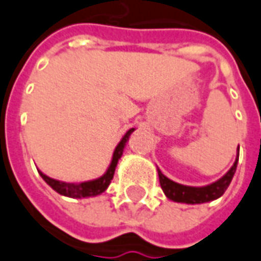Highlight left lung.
<instances>
[{
    "label": "left lung",
    "instance_id": "1",
    "mask_svg": "<svg viewBox=\"0 0 261 261\" xmlns=\"http://www.w3.org/2000/svg\"><path fill=\"white\" fill-rule=\"evenodd\" d=\"M237 162L232 165V167L227 172V175L222 176L220 180L214 182V184L208 185V186H202V188H192V186H185V185H179L170 180L169 177L163 175L160 170L159 172V180H160V186L163 189V192L169 199L175 201V202H185V203H203L214 201L217 198H220L222 193L227 191V188L232 180V176L236 173L237 169Z\"/></svg>",
    "mask_w": 261,
    "mask_h": 261
}]
</instances>
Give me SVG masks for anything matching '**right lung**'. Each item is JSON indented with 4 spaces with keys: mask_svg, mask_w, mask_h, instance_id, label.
I'll return each instance as SVG.
<instances>
[{
    "mask_svg": "<svg viewBox=\"0 0 261 261\" xmlns=\"http://www.w3.org/2000/svg\"><path fill=\"white\" fill-rule=\"evenodd\" d=\"M134 131V128H131L125 133V136L122 137V140L118 143V146L115 147V151L113 154V162L108 167L107 173L95 180H89V182H82V184H66V182H60L56 179H51L49 176H46L44 173H40V176L44 179V182L51 186L55 191L60 195H65L69 198H86V196H96L99 193H102L108 185L111 184L114 177V172H115V166L118 163V159L122 156V151H124V146L127 143V140L130 137V134Z\"/></svg>",
    "mask_w": 261,
    "mask_h": 261,
    "instance_id": "right-lung-1",
    "label": "right lung"
}]
</instances>
